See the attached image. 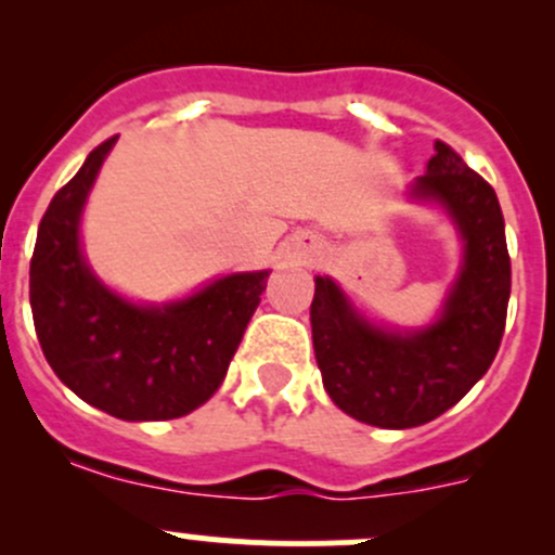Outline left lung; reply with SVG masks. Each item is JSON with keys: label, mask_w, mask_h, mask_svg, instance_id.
<instances>
[{"label": "left lung", "mask_w": 555, "mask_h": 555, "mask_svg": "<svg viewBox=\"0 0 555 555\" xmlns=\"http://www.w3.org/2000/svg\"><path fill=\"white\" fill-rule=\"evenodd\" d=\"M413 193L440 201L464 236V266L443 317L411 335L373 327L327 276H317L311 304L324 389L351 418L384 429L433 422L478 384L500 351L511 300V255L494 188L438 139Z\"/></svg>", "instance_id": "obj_1"}]
</instances>
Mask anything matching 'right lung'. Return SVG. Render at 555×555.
Returning a JSON list of instances; mask_svg holds the SVG:
<instances>
[{
    "label": "right lung",
    "mask_w": 555,
    "mask_h": 555,
    "mask_svg": "<svg viewBox=\"0 0 555 555\" xmlns=\"http://www.w3.org/2000/svg\"><path fill=\"white\" fill-rule=\"evenodd\" d=\"M115 139L88 155L39 222L31 313L44 360L80 400L122 422H166L220 389L268 271L217 279L164 309L112 295L80 255V211Z\"/></svg>",
    "instance_id": "obj_1"
}]
</instances>
